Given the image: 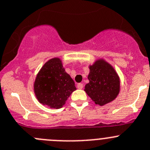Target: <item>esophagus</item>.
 <instances>
[{
  "label": "esophagus",
  "mask_w": 150,
  "mask_h": 150,
  "mask_svg": "<svg viewBox=\"0 0 150 150\" xmlns=\"http://www.w3.org/2000/svg\"><path fill=\"white\" fill-rule=\"evenodd\" d=\"M77 87H78V88H79V89H82L83 87V83H79L77 84Z\"/></svg>",
  "instance_id": "34e87169"
}]
</instances>
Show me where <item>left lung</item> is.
Here are the masks:
<instances>
[{
    "label": "left lung",
    "instance_id": "1",
    "mask_svg": "<svg viewBox=\"0 0 150 150\" xmlns=\"http://www.w3.org/2000/svg\"><path fill=\"white\" fill-rule=\"evenodd\" d=\"M89 69V83L84 91L97 105L102 106L113 101L120 89V78L115 69L103 59L96 61Z\"/></svg>",
    "mask_w": 150,
    "mask_h": 150
}]
</instances>
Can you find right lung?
Segmentation results:
<instances>
[{
	"mask_svg": "<svg viewBox=\"0 0 150 150\" xmlns=\"http://www.w3.org/2000/svg\"><path fill=\"white\" fill-rule=\"evenodd\" d=\"M34 92L40 103L51 108H61L76 90L75 82L65 72L62 62L54 58L46 62L35 80Z\"/></svg>",
	"mask_w": 150,
	"mask_h": 150,
	"instance_id": "1",
	"label": "right lung"
}]
</instances>
